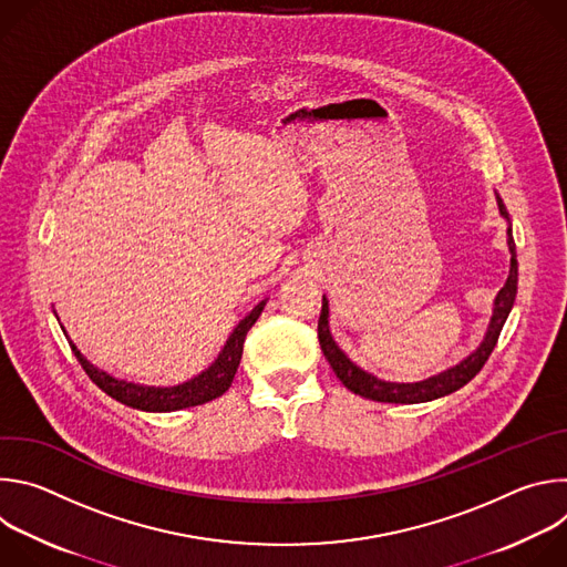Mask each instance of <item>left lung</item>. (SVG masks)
I'll use <instances>...</instances> for the list:
<instances>
[{
	"label": "left lung",
	"mask_w": 567,
	"mask_h": 567,
	"mask_svg": "<svg viewBox=\"0 0 567 567\" xmlns=\"http://www.w3.org/2000/svg\"><path fill=\"white\" fill-rule=\"evenodd\" d=\"M498 202V210L501 215L509 221V213L503 204V199L496 195ZM507 245H509V254H512V267H509V276L505 287L498 291L496 300H494V313L489 320L487 334H484L482 343L477 346L475 352H471L464 361H460L457 365L429 377L424 381L417 383H394V381H383L377 379L374 374L361 370L357 363H352L348 359V354L337 346V341L332 339L330 332V300L322 296V309H320V318H318V341H320V350L326 354V359L330 361L334 374L341 379V383L352 390L359 396L372 399V401H383V403H422V401H433L440 399L444 394H451L455 390H460L462 385H466L480 370L482 365L487 363L489 354L494 352L501 330L505 326V320L514 307L516 300V289H518V260H516V245L512 237V226L507 228Z\"/></svg>",
	"instance_id": "left-lung-1"
}]
</instances>
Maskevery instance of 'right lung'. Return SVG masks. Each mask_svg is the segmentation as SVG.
I'll return each mask as SVG.
<instances>
[{"instance_id": "1", "label": "right lung", "mask_w": 567, "mask_h": 567, "mask_svg": "<svg viewBox=\"0 0 567 567\" xmlns=\"http://www.w3.org/2000/svg\"><path fill=\"white\" fill-rule=\"evenodd\" d=\"M267 300L258 302L251 313H247L241 318L235 330L230 332L228 341L224 343L221 352L217 354V359L195 379L173 385V388H154V385H138L132 381H123V379H114L107 372L99 370L96 365H92L80 350L73 346V341H69L75 359L83 365V370L87 372V377L112 399L125 403L130 409L136 411H145V413H173V411H182V409H190V406H199V403L213 401L217 396H221L230 383L233 377L237 372L239 359H241V350H245V339L247 332L254 328V322L260 318L262 309H265ZM69 339V337H66Z\"/></svg>"}]
</instances>
